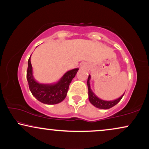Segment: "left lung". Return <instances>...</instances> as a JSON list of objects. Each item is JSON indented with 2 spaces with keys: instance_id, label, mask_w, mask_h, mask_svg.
Returning a JSON list of instances; mask_svg holds the SVG:
<instances>
[{
  "instance_id": "left-lung-1",
  "label": "left lung",
  "mask_w": 149,
  "mask_h": 149,
  "mask_svg": "<svg viewBox=\"0 0 149 149\" xmlns=\"http://www.w3.org/2000/svg\"><path fill=\"white\" fill-rule=\"evenodd\" d=\"M90 79H91V76L90 75H89L88 79H87V87H88L89 100L91 102V104L94 106V107L100 109H111V108L113 107L114 106H115L117 104L119 103V101L121 100L122 97H123L124 93H124L121 97H119V98L114 100L107 101V100H103L99 98V97H97L96 95L94 94V93H93L92 90L91 89L90 83H89Z\"/></svg>"
}]
</instances>
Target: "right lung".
Masks as SVG:
<instances>
[{
    "label": "right lung",
    "mask_w": 149,
    "mask_h": 149,
    "mask_svg": "<svg viewBox=\"0 0 149 149\" xmlns=\"http://www.w3.org/2000/svg\"><path fill=\"white\" fill-rule=\"evenodd\" d=\"M30 57L28 62L27 81L32 94L38 101L45 104H56L62 102L66 97L69 85L79 68L66 72L56 83L42 84L37 82L34 78Z\"/></svg>",
    "instance_id": "add662e5"
}]
</instances>
